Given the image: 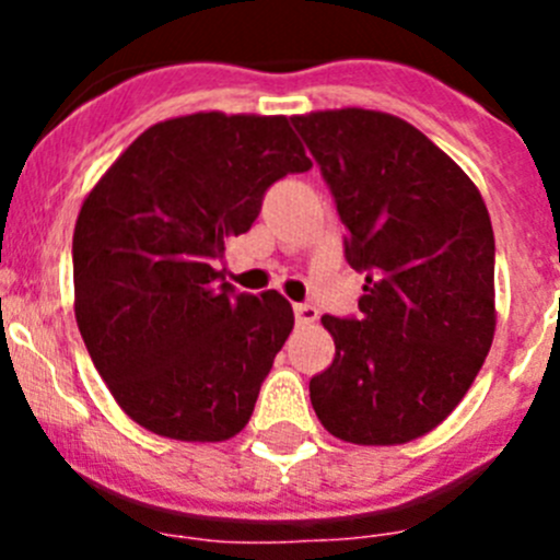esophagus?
<instances>
[{
  "label": "esophagus",
  "mask_w": 560,
  "mask_h": 560,
  "mask_svg": "<svg viewBox=\"0 0 560 560\" xmlns=\"http://www.w3.org/2000/svg\"><path fill=\"white\" fill-rule=\"evenodd\" d=\"M295 319H298V325H314V322L319 319V312H316L314 306H308V303H298Z\"/></svg>",
  "instance_id": "1"
}]
</instances>
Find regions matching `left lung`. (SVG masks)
<instances>
[{
  "label": "left lung",
  "instance_id": "1",
  "mask_svg": "<svg viewBox=\"0 0 560 560\" xmlns=\"http://www.w3.org/2000/svg\"><path fill=\"white\" fill-rule=\"evenodd\" d=\"M365 270L358 319L322 316L336 354L308 382L327 433L415 442L477 380L495 332L493 228L482 195L433 140L382 110L292 116Z\"/></svg>",
  "mask_w": 560,
  "mask_h": 560
}]
</instances>
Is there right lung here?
<instances>
[{
    "label": "right lung",
    "mask_w": 560,
    "mask_h": 560,
    "mask_svg": "<svg viewBox=\"0 0 560 560\" xmlns=\"http://www.w3.org/2000/svg\"><path fill=\"white\" fill-rule=\"evenodd\" d=\"M312 167L287 116L202 110L145 129L83 200L75 319L129 420L175 442L244 431L295 325L281 292H235L219 259L262 195Z\"/></svg>",
    "instance_id": "obj_1"
}]
</instances>
